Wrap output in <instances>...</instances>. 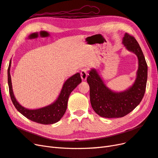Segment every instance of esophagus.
Segmentation results:
<instances>
[{"label": "esophagus", "mask_w": 158, "mask_h": 158, "mask_svg": "<svg viewBox=\"0 0 158 158\" xmlns=\"http://www.w3.org/2000/svg\"><path fill=\"white\" fill-rule=\"evenodd\" d=\"M80 75H81V78H82V80H86L87 76H88V69H83L82 70H81Z\"/></svg>", "instance_id": "34e87169"}]
</instances>
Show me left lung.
Here are the masks:
<instances>
[{
	"label": "left lung",
	"mask_w": 158,
	"mask_h": 158,
	"mask_svg": "<svg viewBox=\"0 0 158 158\" xmlns=\"http://www.w3.org/2000/svg\"><path fill=\"white\" fill-rule=\"evenodd\" d=\"M123 44L136 54L138 69L135 82L122 92H114L103 82L95 69L89 71L87 82L89 85L90 102L94 111L106 118H119L127 115L135 109L144 97L148 78V66L138 43L132 35L126 33Z\"/></svg>",
	"instance_id": "1"
}]
</instances>
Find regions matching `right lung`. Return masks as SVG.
Listing matches in <instances>:
<instances>
[{
    "label": "right lung",
    "mask_w": 158,
    "mask_h": 158,
    "mask_svg": "<svg viewBox=\"0 0 158 158\" xmlns=\"http://www.w3.org/2000/svg\"><path fill=\"white\" fill-rule=\"evenodd\" d=\"M11 60L8 69V83L11 100L18 111L30 120L43 125H51L58 122L63 117L67 108L68 99L70 93L82 82L80 73L70 77L63 84L59 96L49 106L37 109H27L20 105L14 97L12 87L10 69Z\"/></svg>",
    "instance_id": "obj_1"
}]
</instances>
